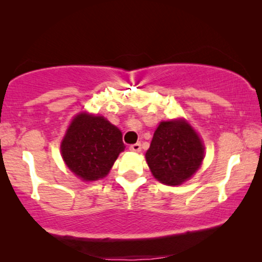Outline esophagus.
<instances>
[{"instance_id":"34e87169","label":"esophagus","mask_w":262,"mask_h":262,"mask_svg":"<svg viewBox=\"0 0 262 262\" xmlns=\"http://www.w3.org/2000/svg\"><path fill=\"white\" fill-rule=\"evenodd\" d=\"M130 150H131V151H135V152H139L142 150L141 143H135V144H131Z\"/></svg>"}]
</instances>
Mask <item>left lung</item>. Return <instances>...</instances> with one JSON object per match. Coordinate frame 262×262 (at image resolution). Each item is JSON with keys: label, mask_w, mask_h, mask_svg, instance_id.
<instances>
[{"label": "left lung", "mask_w": 262, "mask_h": 262, "mask_svg": "<svg viewBox=\"0 0 262 262\" xmlns=\"http://www.w3.org/2000/svg\"><path fill=\"white\" fill-rule=\"evenodd\" d=\"M154 177L162 184L181 185L198 170L204 145L191 125L184 120L162 121L145 154Z\"/></svg>", "instance_id": "1"}]
</instances>
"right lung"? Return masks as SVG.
Listing matches in <instances>:
<instances>
[{"label": "right lung", "instance_id": "add662e5", "mask_svg": "<svg viewBox=\"0 0 262 262\" xmlns=\"http://www.w3.org/2000/svg\"><path fill=\"white\" fill-rule=\"evenodd\" d=\"M123 136L103 117L81 113L71 121L60 150L64 162L78 178L94 181L108 174L124 150Z\"/></svg>", "mask_w": 262, "mask_h": 262}]
</instances>
